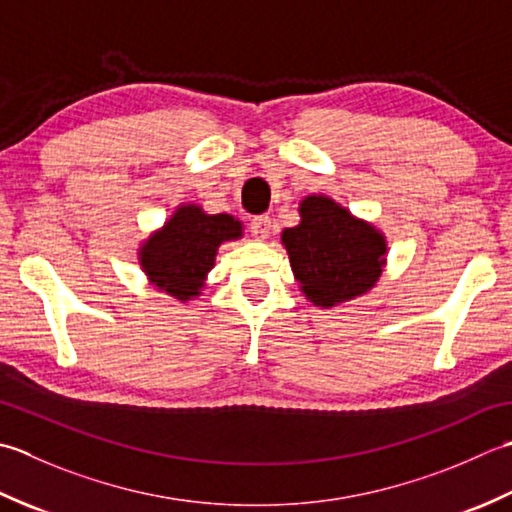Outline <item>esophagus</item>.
<instances>
[{
    "mask_svg": "<svg viewBox=\"0 0 512 512\" xmlns=\"http://www.w3.org/2000/svg\"><path fill=\"white\" fill-rule=\"evenodd\" d=\"M271 229V218L267 214H260L252 221V232L256 238H267Z\"/></svg>",
    "mask_w": 512,
    "mask_h": 512,
    "instance_id": "34e87169",
    "label": "esophagus"
}]
</instances>
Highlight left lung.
I'll return each mask as SVG.
<instances>
[{"label":"left lung","mask_w":512,"mask_h":512,"mask_svg":"<svg viewBox=\"0 0 512 512\" xmlns=\"http://www.w3.org/2000/svg\"><path fill=\"white\" fill-rule=\"evenodd\" d=\"M300 223L280 234L300 291L320 309L356 300L378 283L387 265V238L369 221L325 194L300 201Z\"/></svg>","instance_id":"8db88e82"}]
</instances>
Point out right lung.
Returning a JSON list of instances; mask_svg holds the SVG:
<instances>
[{"mask_svg":"<svg viewBox=\"0 0 512 512\" xmlns=\"http://www.w3.org/2000/svg\"><path fill=\"white\" fill-rule=\"evenodd\" d=\"M243 238V223L232 214H205L201 205H179L139 247V265L150 285L176 300L201 296L218 247Z\"/></svg>","mask_w":512,"mask_h":512,"instance_id":"right-lung-1","label":"right lung"}]
</instances>
